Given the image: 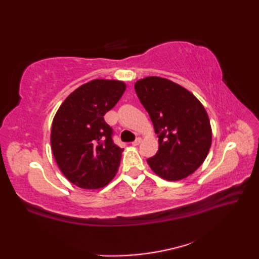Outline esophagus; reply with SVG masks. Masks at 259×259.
I'll return each instance as SVG.
<instances>
[{"label": "esophagus", "mask_w": 259, "mask_h": 259, "mask_svg": "<svg viewBox=\"0 0 259 259\" xmlns=\"http://www.w3.org/2000/svg\"><path fill=\"white\" fill-rule=\"evenodd\" d=\"M141 144V138H137L134 142H133V146H138Z\"/></svg>", "instance_id": "esophagus-1"}]
</instances>
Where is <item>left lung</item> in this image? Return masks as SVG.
Returning a JSON list of instances; mask_svg holds the SVG:
<instances>
[{"instance_id": "obj_1", "label": "left lung", "mask_w": 259, "mask_h": 259, "mask_svg": "<svg viewBox=\"0 0 259 259\" xmlns=\"http://www.w3.org/2000/svg\"><path fill=\"white\" fill-rule=\"evenodd\" d=\"M135 90L155 126L159 148L147 159L150 168L166 180H180L195 172L211 146L210 121L200 101L168 79L148 76Z\"/></svg>"}]
</instances>
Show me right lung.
<instances>
[{
    "mask_svg": "<svg viewBox=\"0 0 259 259\" xmlns=\"http://www.w3.org/2000/svg\"><path fill=\"white\" fill-rule=\"evenodd\" d=\"M124 90L121 81L92 80L71 93L53 119V156L67 179L80 188H101L117 174L123 149L113 142L104 114Z\"/></svg>",
    "mask_w": 259,
    "mask_h": 259,
    "instance_id": "1",
    "label": "right lung"
}]
</instances>
